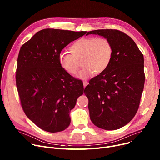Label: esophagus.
Segmentation results:
<instances>
[{"instance_id": "34e87169", "label": "esophagus", "mask_w": 160, "mask_h": 160, "mask_svg": "<svg viewBox=\"0 0 160 160\" xmlns=\"http://www.w3.org/2000/svg\"><path fill=\"white\" fill-rule=\"evenodd\" d=\"M83 87L86 88V86L88 84V82L87 81H83Z\"/></svg>"}]
</instances>
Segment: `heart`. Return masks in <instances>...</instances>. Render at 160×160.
I'll list each match as a JSON object with an SVG mask.
<instances>
[{
	"instance_id": "obj_1",
	"label": "heart",
	"mask_w": 160,
	"mask_h": 160,
	"mask_svg": "<svg viewBox=\"0 0 160 160\" xmlns=\"http://www.w3.org/2000/svg\"><path fill=\"white\" fill-rule=\"evenodd\" d=\"M70 51L71 54L67 52L60 54L59 63L63 71L74 75L80 67L77 61L82 59L83 67L78 75L80 79H87L95 72H103L110 65L113 56L112 45L106 38H81L70 47Z\"/></svg>"
}]
</instances>
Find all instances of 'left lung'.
Here are the masks:
<instances>
[{
  "mask_svg": "<svg viewBox=\"0 0 160 160\" xmlns=\"http://www.w3.org/2000/svg\"><path fill=\"white\" fill-rule=\"evenodd\" d=\"M110 41L113 56L108 68L90 80L84 93L91 121L106 130L119 129L137 113L145 83L144 58L133 40L117 30H96Z\"/></svg>",
  "mask_w": 160,
  "mask_h": 160,
  "instance_id": "obj_1",
  "label": "left lung"
}]
</instances>
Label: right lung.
Instances as JSON below:
<instances>
[{
	"mask_svg": "<svg viewBox=\"0 0 160 160\" xmlns=\"http://www.w3.org/2000/svg\"><path fill=\"white\" fill-rule=\"evenodd\" d=\"M86 32L46 28L21 47L16 86L23 111L39 128L54 133L71 123L70 112L83 93V82L63 71L58 57Z\"/></svg>",
	"mask_w": 160,
	"mask_h": 160,
	"instance_id": "right-lung-1",
	"label": "right lung"
}]
</instances>
